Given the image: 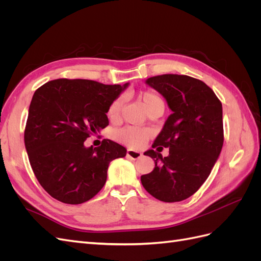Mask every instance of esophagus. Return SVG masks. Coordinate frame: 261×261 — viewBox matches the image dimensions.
Here are the masks:
<instances>
[{
	"instance_id": "1",
	"label": "esophagus",
	"mask_w": 261,
	"mask_h": 261,
	"mask_svg": "<svg viewBox=\"0 0 261 261\" xmlns=\"http://www.w3.org/2000/svg\"><path fill=\"white\" fill-rule=\"evenodd\" d=\"M126 154H127V156L130 158V159H133V160H137V159H139L141 155H143V153H141V152L136 151V150H133V149H128L127 152H126Z\"/></svg>"
}]
</instances>
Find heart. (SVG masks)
<instances>
[{
    "label": "heart",
    "mask_w": 261,
    "mask_h": 261,
    "mask_svg": "<svg viewBox=\"0 0 261 261\" xmlns=\"http://www.w3.org/2000/svg\"><path fill=\"white\" fill-rule=\"evenodd\" d=\"M138 98L144 103L148 113L153 112L155 110H161L163 112L164 101L156 92L152 90H146V91L140 92L138 94ZM122 105H123L122 98L115 99L108 110V116L110 118H112V120L113 118H116L121 112ZM114 136L122 144H125L129 147L138 148L146 143L147 139L150 136V130L147 128L127 126V127L116 130L114 133Z\"/></svg>",
    "instance_id": "b5f03b06"
}]
</instances>
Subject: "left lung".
<instances>
[{
    "label": "left lung",
    "mask_w": 261,
    "mask_h": 261,
    "mask_svg": "<svg viewBox=\"0 0 261 261\" xmlns=\"http://www.w3.org/2000/svg\"><path fill=\"white\" fill-rule=\"evenodd\" d=\"M146 84L167 101L172 114L152 148H169L162 156L150 149L154 169L141 184L154 198L175 202L194 195L210 175L223 146L222 105L203 82L186 75L150 77Z\"/></svg>",
    "instance_id": "1"
}]
</instances>
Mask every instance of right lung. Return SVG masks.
<instances>
[{"mask_svg": "<svg viewBox=\"0 0 261 261\" xmlns=\"http://www.w3.org/2000/svg\"><path fill=\"white\" fill-rule=\"evenodd\" d=\"M127 87L60 78L36 90L25 147L38 181L53 198L69 204L88 201L105 186L110 162L126 155L115 141L103 139L93 148L85 140L109 125L108 110Z\"/></svg>", "mask_w": 261, "mask_h": 261, "instance_id": "add662e5", "label": "right lung"}]
</instances>
